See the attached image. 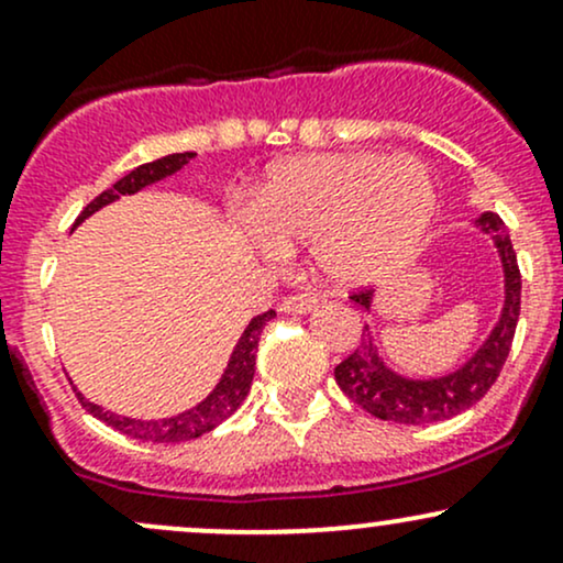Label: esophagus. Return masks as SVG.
Masks as SVG:
<instances>
[{
  "label": "esophagus",
  "instance_id": "34e87169",
  "mask_svg": "<svg viewBox=\"0 0 563 563\" xmlns=\"http://www.w3.org/2000/svg\"><path fill=\"white\" fill-rule=\"evenodd\" d=\"M320 299L314 294H296L288 296V299L280 301V312L283 314H307L318 307Z\"/></svg>",
  "mask_w": 563,
  "mask_h": 563
}]
</instances>
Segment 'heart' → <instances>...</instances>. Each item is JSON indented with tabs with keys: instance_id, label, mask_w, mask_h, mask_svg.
Segmentation results:
<instances>
[{
	"instance_id": "b5f03b06",
	"label": "heart",
	"mask_w": 563,
	"mask_h": 563,
	"mask_svg": "<svg viewBox=\"0 0 563 563\" xmlns=\"http://www.w3.org/2000/svg\"><path fill=\"white\" fill-rule=\"evenodd\" d=\"M437 214L421 161L378 153H318L269 166L249 222L269 249L309 245L335 288L389 280L418 256Z\"/></svg>"
}]
</instances>
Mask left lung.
<instances>
[{
    "mask_svg": "<svg viewBox=\"0 0 563 563\" xmlns=\"http://www.w3.org/2000/svg\"><path fill=\"white\" fill-rule=\"evenodd\" d=\"M474 228L493 238L497 256H500L503 309L493 331L487 333V339L466 363L437 378L402 376L386 363L378 349L376 333L371 331V325H365L360 346L349 354L344 363L335 365V384L341 386V391L380 421L407 426L448 421V418L479 402L506 365L521 312L519 262H516V251L500 217L493 211H484L476 217ZM373 296H376L373 290H360L352 296V301L363 307L365 312H371Z\"/></svg>",
    "mask_w": 563,
    "mask_h": 563,
    "instance_id": "1",
    "label": "left lung"
}]
</instances>
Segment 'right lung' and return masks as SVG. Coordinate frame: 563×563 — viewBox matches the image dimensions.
<instances>
[{
	"label": "right lung",
	"instance_id": "add662e5",
	"mask_svg": "<svg viewBox=\"0 0 563 563\" xmlns=\"http://www.w3.org/2000/svg\"><path fill=\"white\" fill-rule=\"evenodd\" d=\"M190 158H196V153H190V151L169 153V156L137 166V169L129 172L126 177H121L113 187L102 190L100 196H97L92 203L81 211L79 219H76L74 228L70 230L79 228L84 219L92 217L95 211H100L102 206L113 203V200H119L121 196H134V192H140L142 187L156 185V183H161V179L172 177V174H177L185 164H190ZM273 318H275V309H269V312H264V314H256V318L245 325L241 339H238V344H235V349H232V354L228 360V367H224L222 378L217 380L214 389L209 391V397H203L196 407H190V410H185V412H177V416H172V418L140 421V418L115 416V412L106 410V407L89 402L81 391H76V389L74 391H76V397H79L84 410L92 412L97 421L108 423L111 429L121 431V434L140 439V442L174 444V442H187V439H198L200 434H206V431L217 429L222 421H228L232 412L243 405V399L249 397L251 380H254V371H256V346H260V335L264 331V325H267Z\"/></svg>",
	"mask_w": 563,
	"mask_h": 563
}]
</instances>
